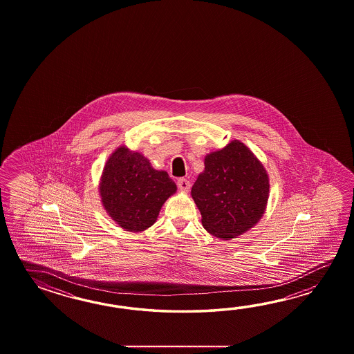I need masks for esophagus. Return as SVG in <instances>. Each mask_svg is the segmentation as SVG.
Here are the masks:
<instances>
[{
	"instance_id": "1",
	"label": "esophagus",
	"mask_w": 354,
	"mask_h": 354,
	"mask_svg": "<svg viewBox=\"0 0 354 354\" xmlns=\"http://www.w3.org/2000/svg\"><path fill=\"white\" fill-rule=\"evenodd\" d=\"M177 186H178L182 192H188L189 187H191V183L186 178H180V180H177Z\"/></svg>"
}]
</instances>
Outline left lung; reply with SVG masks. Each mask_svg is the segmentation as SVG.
<instances>
[{
	"label": "left lung",
	"instance_id": "1",
	"mask_svg": "<svg viewBox=\"0 0 354 354\" xmlns=\"http://www.w3.org/2000/svg\"><path fill=\"white\" fill-rule=\"evenodd\" d=\"M191 196L201 212L203 226L230 241L256 226L270 197V177L262 162L241 140L205 157Z\"/></svg>",
	"mask_w": 354,
	"mask_h": 354
}]
</instances>
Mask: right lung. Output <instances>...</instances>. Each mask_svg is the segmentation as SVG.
<instances>
[{"instance_id":"add662e5","label":"right lung","mask_w":354,"mask_h":354,"mask_svg":"<svg viewBox=\"0 0 354 354\" xmlns=\"http://www.w3.org/2000/svg\"><path fill=\"white\" fill-rule=\"evenodd\" d=\"M177 186L166 171L153 168L139 151L120 145L106 160L98 192L106 214L130 233H140L158 218Z\"/></svg>"}]
</instances>
